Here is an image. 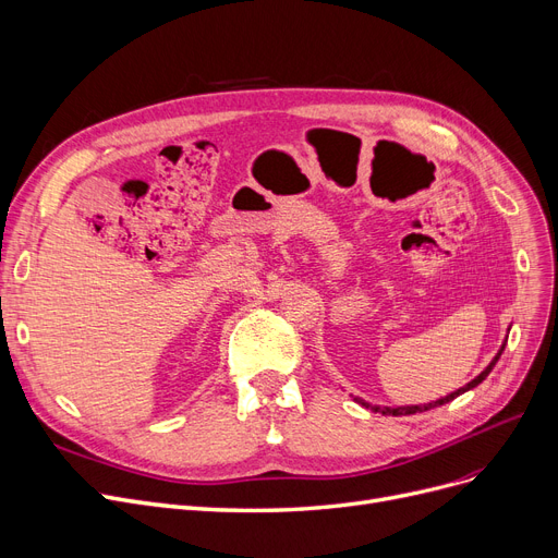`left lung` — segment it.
Instances as JSON below:
<instances>
[{
  "instance_id": "left-lung-1",
  "label": "left lung",
  "mask_w": 558,
  "mask_h": 558,
  "mask_svg": "<svg viewBox=\"0 0 558 558\" xmlns=\"http://www.w3.org/2000/svg\"><path fill=\"white\" fill-rule=\"evenodd\" d=\"M504 348H507V340L501 342V348H499V352L495 354V359L486 365V369L482 375H476L470 384H465L463 388H459V390H454V392H449V395H445V397H440V400H436V402H429V404H415V407H377V404H369V402H365V400H361V397H354V400L361 404V407H365V409H369V411H375V413H381V415H413V413H422V411H429V409H436V407H442V404H447V402H452V400H457L459 395H463V392H468V390H472V388H476L480 386L490 373H493V367H495V363L499 361V356H501V352H504Z\"/></svg>"
}]
</instances>
